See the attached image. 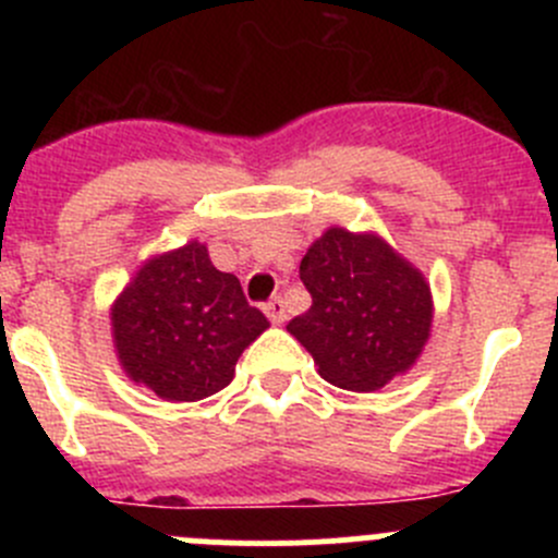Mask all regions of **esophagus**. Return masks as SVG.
Returning <instances> with one entry per match:
<instances>
[{
	"label": "esophagus",
	"mask_w": 558,
	"mask_h": 558,
	"mask_svg": "<svg viewBox=\"0 0 558 558\" xmlns=\"http://www.w3.org/2000/svg\"><path fill=\"white\" fill-rule=\"evenodd\" d=\"M264 313H267V318L272 320V324H283L286 320V307H283V300L280 296H272V300L264 305Z\"/></svg>",
	"instance_id": "1"
}]
</instances>
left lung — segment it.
<instances>
[{
    "label": "left lung",
    "instance_id": "obj_1",
    "mask_svg": "<svg viewBox=\"0 0 558 558\" xmlns=\"http://www.w3.org/2000/svg\"><path fill=\"white\" fill-rule=\"evenodd\" d=\"M300 278L313 305L286 329L331 386L378 391L418 359L432 326L429 286L384 240L329 229L305 253Z\"/></svg>",
    "mask_w": 558,
    "mask_h": 558
}]
</instances>
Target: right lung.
Instances as JSON below:
<instances>
[{"label":"right lung","mask_w":558,"mask_h":558,"mask_svg":"<svg viewBox=\"0 0 558 558\" xmlns=\"http://www.w3.org/2000/svg\"><path fill=\"white\" fill-rule=\"evenodd\" d=\"M267 326L240 280L213 267L199 243L150 258L112 307L126 375L170 402H196L227 388L240 353Z\"/></svg>","instance_id":"obj_1"}]
</instances>
